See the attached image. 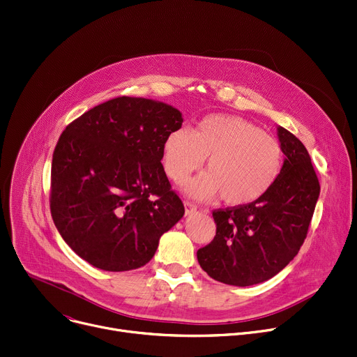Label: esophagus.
Segmentation results:
<instances>
[{"label":"esophagus","mask_w":357,"mask_h":357,"mask_svg":"<svg viewBox=\"0 0 357 357\" xmlns=\"http://www.w3.org/2000/svg\"><path fill=\"white\" fill-rule=\"evenodd\" d=\"M185 213L186 215H191V213H194V212H197V205H194L192 202H189V201H185Z\"/></svg>","instance_id":"obj_1"}]
</instances>
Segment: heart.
<instances>
[{
	"label": "heart",
	"mask_w": 357,
	"mask_h": 357,
	"mask_svg": "<svg viewBox=\"0 0 357 357\" xmlns=\"http://www.w3.org/2000/svg\"><path fill=\"white\" fill-rule=\"evenodd\" d=\"M208 172L189 181L183 192L208 201L221 195L229 206H244L264 197L282 168L280 142L241 116L211 114L194 130L179 128L165 137V172L183 182L205 159Z\"/></svg>",
	"instance_id": "obj_1"
}]
</instances>
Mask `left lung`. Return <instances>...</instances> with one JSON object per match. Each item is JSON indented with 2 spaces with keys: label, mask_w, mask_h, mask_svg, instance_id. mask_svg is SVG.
Here are the masks:
<instances>
[{
  "label": "left lung",
  "mask_w": 357,
  "mask_h": 357,
  "mask_svg": "<svg viewBox=\"0 0 357 357\" xmlns=\"http://www.w3.org/2000/svg\"><path fill=\"white\" fill-rule=\"evenodd\" d=\"M282 168L258 201L213 211V241L197 252L202 270L229 286L247 287L270 280L297 255L320 195L310 155L287 129L277 126Z\"/></svg>",
  "instance_id": "8db88e82"
}]
</instances>
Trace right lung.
<instances>
[{
  "label": "right lung",
  "mask_w": 357,
  "mask_h": 357,
  "mask_svg": "<svg viewBox=\"0 0 357 357\" xmlns=\"http://www.w3.org/2000/svg\"><path fill=\"white\" fill-rule=\"evenodd\" d=\"M171 105L116 98L61 133L53 153V221L93 267L129 271L148 264L160 236L185 213L163 171L165 137L182 126Z\"/></svg>",
  "instance_id": "add662e5"
}]
</instances>
